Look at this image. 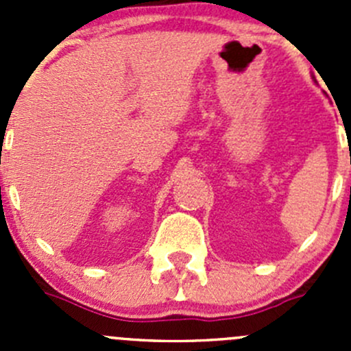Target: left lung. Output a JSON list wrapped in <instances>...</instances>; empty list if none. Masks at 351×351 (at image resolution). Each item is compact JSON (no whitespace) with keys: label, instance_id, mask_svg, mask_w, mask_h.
<instances>
[{"label":"left lung","instance_id":"8db88e82","mask_svg":"<svg viewBox=\"0 0 351 351\" xmlns=\"http://www.w3.org/2000/svg\"><path fill=\"white\" fill-rule=\"evenodd\" d=\"M314 81H316V80H314Z\"/></svg>","mask_w":351,"mask_h":351}]
</instances>
